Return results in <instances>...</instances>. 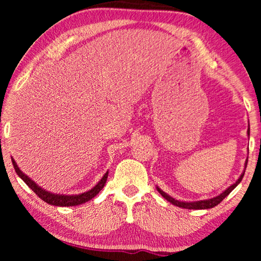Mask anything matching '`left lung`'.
<instances>
[{
	"label": "left lung",
	"instance_id": "left-lung-1",
	"mask_svg": "<svg viewBox=\"0 0 261 261\" xmlns=\"http://www.w3.org/2000/svg\"><path fill=\"white\" fill-rule=\"evenodd\" d=\"M247 134L249 137V127L247 129ZM247 163H248V158L247 160H246L245 163V170H246V166H247ZM244 174H245V171L242 172V174L240 176V178L235 181V183L233 185H230L229 188L227 189V190H224L222 194H220L219 196H216V197L214 198H210V199H204V201H197V202H181V201H177V199H174L171 197V196H169L167 194H165L163 190H160L159 188H156V190L159 191V194L163 196L164 198L167 199L170 203H172L173 205H177V206H180V208H185V209H210V208H214V206H216L219 203H221L223 201L224 198L227 197L228 195L230 194L231 191L234 190L235 188L238 187V184L240 183V181L242 180V178H244Z\"/></svg>",
	"mask_w": 261,
	"mask_h": 261
}]
</instances>
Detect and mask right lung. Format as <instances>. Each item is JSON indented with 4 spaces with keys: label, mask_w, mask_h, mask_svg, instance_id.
I'll return each instance as SVG.
<instances>
[{
    "label": "right lung",
    "mask_w": 261,
    "mask_h": 261,
    "mask_svg": "<svg viewBox=\"0 0 261 261\" xmlns=\"http://www.w3.org/2000/svg\"><path fill=\"white\" fill-rule=\"evenodd\" d=\"M12 163L14 165V169H15V171H16L17 176H19L21 179H22L24 183H26L28 187H30L32 190L35 192V195H38L39 197L42 199V201L48 203V204L57 205V206H74V205L83 204V203L90 201L91 198H94L95 196L102 190L103 187H105L106 181H107V178H108V172H106L105 176L101 178V180H99L98 183L91 189V190L84 192V194L71 195V196L70 195H57V194L55 195V194H51V192L44 190V189H41L40 187H38V185L35 184L30 177L26 176V174H24L22 171L17 167L15 160L12 159Z\"/></svg>",
    "instance_id": "1"
}]
</instances>
